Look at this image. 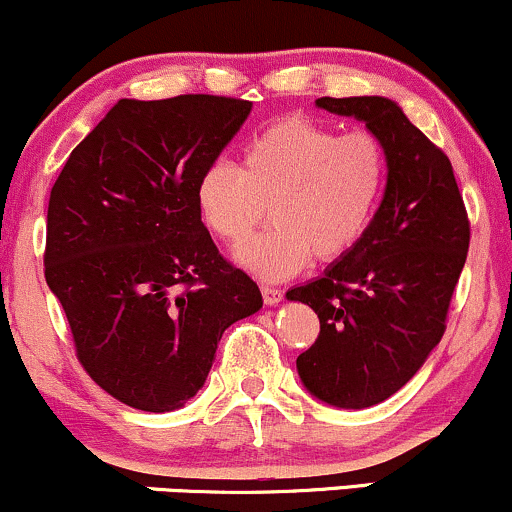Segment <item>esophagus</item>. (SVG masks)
Listing matches in <instances>:
<instances>
[{"label":"esophagus","instance_id":"1","mask_svg":"<svg viewBox=\"0 0 512 512\" xmlns=\"http://www.w3.org/2000/svg\"><path fill=\"white\" fill-rule=\"evenodd\" d=\"M260 291H262V301L267 303V305H276L281 301V298H284V291L281 289H274V286H260Z\"/></svg>","mask_w":512,"mask_h":512}]
</instances>
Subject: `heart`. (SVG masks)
<instances>
[{"mask_svg":"<svg viewBox=\"0 0 512 512\" xmlns=\"http://www.w3.org/2000/svg\"><path fill=\"white\" fill-rule=\"evenodd\" d=\"M390 156L380 134L303 115L281 117L252 137L240 168L214 161L197 182L204 223L228 248H240L267 216L274 226L238 252L262 279H289L310 264L339 262L373 228L387 190Z\"/></svg>","mask_w":512,"mask_h":512,"instance_id":"heart-1","label":"heart"}]
</instances>
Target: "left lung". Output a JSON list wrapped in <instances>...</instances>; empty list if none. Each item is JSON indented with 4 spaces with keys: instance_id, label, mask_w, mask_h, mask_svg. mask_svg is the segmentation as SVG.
<instances>
[{
    "instance_id": "1",
    "label": "left lung",
    "mask_w": 512,
    "mask_h": 512,
    "mask_svg": "<svg viewBox=\"0 0 512 512\" xmlns=\"http://www.w3.org/2000/svg\"><path fill=\"white\" fill-rule=\"evenodd\" d=\"M380 134L390 156L387 190L363 243L320 279L291 289L320 317V334L296 358L322 402L363 409L395 395L443 339L469 250V216L450 158L380 96L317 98Z\"/></svg>"
}]
</instances>
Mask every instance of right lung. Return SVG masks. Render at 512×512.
I'll list each match as a JSON object with an SVG mask.
<instances>
[{
  "label": "right lung",
  "instance_id": "1",
  "mask_svg": "<svg viewBox=\"0 0 512 512\" xmlns=\"http://www.w3.org/2000/svg\"><path fill=\"white\" fill-rule=\"evenodd\" d=\"M250 108L209 93L122 98L52 185L45 281L79 363L127 407H182L207 380L223 330L262 308L197 207L199 175Z\"/></svg>",
  "mask_w": 512,
  "mask_h": 512
}]
</instances>
